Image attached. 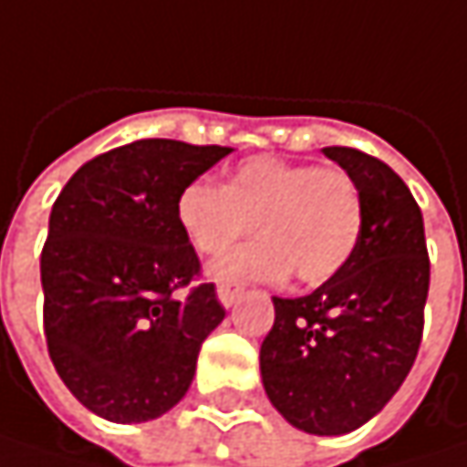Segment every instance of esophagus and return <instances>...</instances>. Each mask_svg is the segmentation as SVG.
I'll use <instances>...</instances> for the list:
<instances>
[{"label": "esophagus", "instance_id": "obj_1", "mask_svg": "<svg viewBox=\"0 0 467 467\" xmlns=\"http://www.w3.org/2000/svg\"><path fill=\"white\" fill-rule=\"evenodd\" d=\"M240 294H243V285L240 283H219V288H216V296H219V302L224 305V307H233L234 302L240 299Z\"/></svg>", "mask_w": 467, "mask_h": 467}]
</instances>
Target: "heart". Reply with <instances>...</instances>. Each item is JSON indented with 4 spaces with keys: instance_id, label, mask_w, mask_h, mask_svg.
<instances>
[{
    "instance_id": "b5f03b06",
    "label": "heart",
    "mask_w": 467,
    "mask_h": 467,
    "mask_svg": "<svg viewBox=\"0 0 467 467\" xmlns=\"http://www.w3.org/2000/svg\"><path fill=\"white\" fill-rule=\"evenodd\" d=\"M176 219L194 251L224 254L259 227V240L213 265L216 277L280 283L291 273L307 285L326 283L353 256L363 230V200L339 168L277 157H248L233 179H194L176 200Z\"/></svg>"
}]
</instances>
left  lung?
Segmentation results:
<instances>
[{
	"label": "left lung",
	"mask_w": 467,
	"mask_h": 467,
	"mask_svg": "<svg viewBox=\"0 0 467 467\" xmlns=\"http://www.w3.org/2000/svg\"><path fill=\"white\" fill-rule=\"evenodd\" d=\"M323 154L358 187L360 240L350 262L313 294L273 296L275 323L259 368L285 422L313 436H342L385 409L417 358L431 262L420 205L401 176L358 149Z\"/></svg>",
	"instance_id": "obj_1"
}]
</instances>
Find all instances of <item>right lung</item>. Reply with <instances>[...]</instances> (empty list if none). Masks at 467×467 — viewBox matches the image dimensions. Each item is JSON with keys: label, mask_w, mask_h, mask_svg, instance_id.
Returning a JSON list of instances; mask_svg holds the SVG:
<instances>
[{"label": "right lung", "mask_w": 467, "mask_h": 467, "mask_svg": "<svg viewBox=\"0 0 467 467\" xmlns=\"http://www.w3.org/2000/svg\"><path fill=\"white\" fill-rule=\"evenodd\" d=\"M230 151L141 139L85 162L50 211L39 262L47 350L71 396L109 422L171 411L224 320L213 283L182 296L200 259L176 200Z\"/></svg>", "instance_id": "1"}]
</instances>
